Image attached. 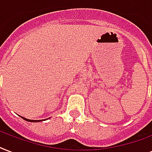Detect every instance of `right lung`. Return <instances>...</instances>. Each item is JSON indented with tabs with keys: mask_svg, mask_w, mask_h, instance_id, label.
Listing matches in <instances>:
<instances>
[{
	"mask_svg": "<svg viewBox=\"0 0 152 152\" xmlns=\"http://www.w3.org/2000/svg\"><path fill=\"white\" fill-rule=\"evenodd\" d=\"M24 120H25L26 121H28V122H39V121H40V120H28V119H25V118L22 117Z\"/></svg>",
	"mask_w": 152,
	"mask_h": 152,
	"instance_id": "right-lung-1",
	"label": "right lung"
}]
</instances>
